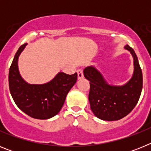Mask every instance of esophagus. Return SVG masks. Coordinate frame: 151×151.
I'll list each match as a JSON object with an SVG mask.
<instances>
[{"label": "esophagus", "instance_id": "34e87169", "mask_svg": "<svg viewBox=\"0 0 151 151\" xmlns=\"http://www.w3.org/2000/svg\"><path fill=\"white\" fill-rule=\"evenodd\" d=\"M77 73H78V79L83 78L84 75H83V71H82V69H78V70H77Z\"/></svg>", "mask_w": 151, "mask_h": 151}]
</instances>
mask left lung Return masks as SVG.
Wrapping results in <instances>:
<instances>
[{"label":"left lung","mask_w":151,"mask_h":151,"mask_svg":"<svg viewBox=\"0 0 151 151\" xmlns=\"http://www.w3.org/2000/svg\"><path fill=\"white\" fill-rule=\"evenodd\" d=\"M125 49L129 50L134 58V69L132 78L122 86L108 85L101 73L93 66L84 69L85 78L90 81L88 100L91 109L102 120H119L127 116L138 104L141 96L143 77L138 57L129 45Z\"/></svg>","instance_id":"left-lung-1"}]
</instances>
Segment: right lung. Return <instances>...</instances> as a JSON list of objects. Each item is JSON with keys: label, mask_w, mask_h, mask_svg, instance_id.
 <instances>
[{"label": "right lung", "mask_w": 151, "mask_h": 151, "mask_svg": "<svg viewBox=\"0 0 151 151\" xmlns=\"http://www.w3.org/2000/svg\"><path fill=\"white\" fill-rule=\"evenodd\" d=\"M27 44L19 47L9 71V88L13 101L22 112L38 119H47L59 113L66 95L77 81V73H60L44 85L26 83L19 75L18 58Z\"/></svg>", "instance_id": "add662e5"}]
</instances>
